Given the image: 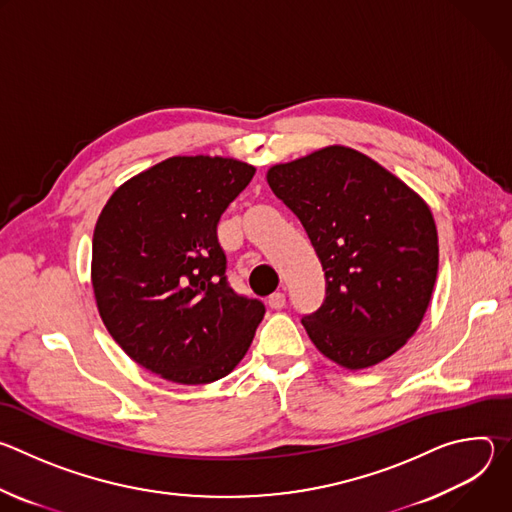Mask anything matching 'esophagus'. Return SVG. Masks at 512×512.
<instances>
[{
    "label": "esophagus",
    "instance_id": "34e87169",
    "mask_svg": "<svg viewBox=\"0 0 512 512\" xmlns=\"http://www.w3.org/2000/svg\"><path fill=\"white\" fill-rule=\"evenodd\" d=\"M267 304H269V308H273V310H281V308L285 306V294H283V291H275V294H271V296L267 298Z\"/></svg>",
    "mask_w": 512,
    "mask_h": 512
}]
</instances>
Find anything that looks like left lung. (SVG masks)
<instances>
[{"label":"left lung","instance_id":"left-lung-1","mask_svg":"<svg viewBox=\"0 0 512 512\" xmlns=\"http://www.w3.org/2000/svg\"><path fill=\"white\" fill-rule=\"evenodd\" d=\"M267 182L300 218L324 269L326 298L302 316L310 340L350 371L389 358L419 328L437 277L427 204L344 145L273 166Z\"/></svg>","mask_w":512,"mask_h":512}]
</instances>
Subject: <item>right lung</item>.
<instances>
[{
    "mask_svg": "<svg viewBox=\"0 0 512 512\" xmlns=\"http://www.w3.org/2000/svg\"><path fill=\"white\" fill-rule=\"evenodd\" d=\"M255 168L178 156L125 182L93 235L103 324L143 369L180 385L227 377L249 350L265 304L237 294L216 227Z\"/></svg>",
    "mask_w": 512,
    "mask_h": 512,
    "instance_id": "right-lung-1",
    "label": "right lung"
}]
</instances>
